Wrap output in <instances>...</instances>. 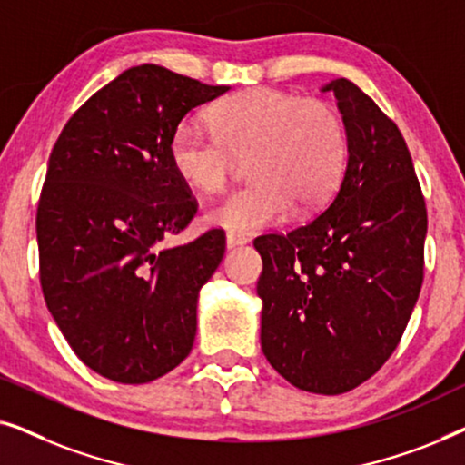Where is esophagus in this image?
<instances>
[{"label": "esophagus", "mask_w": 465, "mask_h": 465, "mask_svg": "<svg viewBox=\"0 0 465 465\" xmlns=\"http://www.w3.org/2000/svg\"><path fill=\"white\" fill-rule=\"evenodd\" d=\"M247 243V237L243 234H237V232H228L226 234V247L228 250H232V247H239V245H245Z\"/></svg>", "instance_id": "obj_1"}]
</instances>
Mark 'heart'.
I'll return each instance as SVG.
<instances>
[{
  "label": "heart",
  "instance_id": "b5f03b06",
  "mask_svg": "<svg viewBox=\"0 0 465 465\" xmlns=\"http://www.w3.org/2000/svg\"><path fill=\"white\" fill-rule=\"evenodd\" d=\"M209 124L183 118L171 133V167L205 194L220 193L247 158L252 182L207 212V222L253 232L292 209L315 212L345 173L349 137L341 112L323 99L277 88H247L209 110Z\"/></svg>",
  "mask_w": 465,
  "mask_h": 465
}]
</instances>
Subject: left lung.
Instances as JSON below:
<instances>
[{
  "instance_id": "obj_1",
  "label": "left lung",
  "mask_w": 465,
  "mask_h": 465,
  "mask_svg": "<svg viewBox=\"0 0 465 465\" xmlns=\"http://www.w3.org/2000/svg\"><path fill=\"white\" fill-rule=\"evenodd\" d=\"M349 161L311 222L260 234L262 351L298 390L339 396L390 360L421 292L428 209L402 133L345 78Z\"/></svg>"
}]
</instances>
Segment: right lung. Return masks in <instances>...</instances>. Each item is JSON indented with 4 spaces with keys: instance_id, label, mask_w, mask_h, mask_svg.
Returning a JSON list of instances; mask_svg holds the SVG:
<instances>
[{
    "instance_id": "1",
    "label": "right lung",
    "mask_w": 465,
    "mask_h": 465,
    "mask_svg": "<svg viewBox=\"0 0 465 465\" xmlns=\"http://www.w3.org/2000/svg\"><path fill=\"white\" fill-rule=\"evenodd\" d=\"M228 86L131 67L74 112L37 203L40 283L74 353L116 383H150L190 353L196 296L224 258L209 228L167 247L199 203L171 167V133Z\"/></svg>"
}]
</instances>
